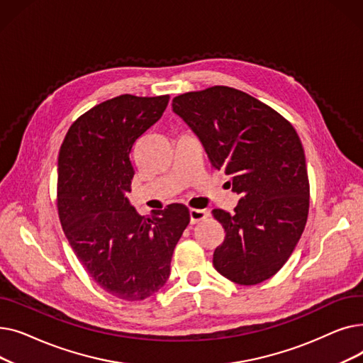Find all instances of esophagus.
<instances>
[{"label": "esophagus", "mask_w": 363, "mask_h": 363, "mask_svg": "<svg viewBox=\"0 0 363 363\" xmlns=\"http://www.w3.org/2000/svg\"><path fill=\"white\" fill-rule=\"evenodd\" d=\"M208 216L207 211H199V208H189V222L197 223Z\"/></svg>", "instance_id": "obj_1"}]
</instances>
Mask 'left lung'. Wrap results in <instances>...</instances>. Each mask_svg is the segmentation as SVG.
<instances>
[{
    "instance_id": "8db88e82",
    "label": "left lung",
    "mask_w": 363,
    "mask_h": 363,
    "mask_svg": "<svg viewBox=\"0 0 363 363\" xmlns=\"http://www.w3.org/2000/svg\"><path fill=\"white\" fill-rule=\"evenodd\" d=\"M172 108L241 196L233 215L212 212L226 233L213 253L215 269L240 285L269 279L291 256L309 213L306 159L296 129L269 106L230 86L181 94Z\"/></svg>"
}]
</instances>
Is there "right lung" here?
<instances>
[{
	"mask_svg": "<svg viewBox=\"0 0 363 363\" xmlns=\"http://www.w3.org/2000/svg\"><path fill=\"white\" fill-rule=\"evenodd\" d=\"M169 95L123 94L92 107L69 128L59 152L57 208L65 235L89 277L108 294L144 300L170 274L188 207L169 204L152 218L137 213L130 151L166 110Z\"/></svg>",
	"mask_w": 363,
	"mask_h": 363,
	"instance_id": "obj_1",
	"label": "right lung"
}]
</instances>
